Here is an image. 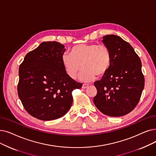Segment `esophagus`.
<instances>
[{"mask_svg": "<svg viewBox=\"0 0 156 156\" xmlns=\"http://www.w3.org/2000/svg\"><path fill=\"white\" fill-rule=\"evenodd\" d=\"M88 87H89V85L88 84H83V85H82V89H87Z\"/></svg>", "mask_w": 156, "mask_h": 156, "instance_id": "obj_1", "label": "esophagus"}]
</instances>
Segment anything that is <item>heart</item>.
Returning <instances> with one entry per match:
<instances>
[{
    "mask_svg": "<svg viewBox=\"0 0 156 156\" xmlns=\"http://www.w3.org/2000/svg\"><path fill=\"white\" fill-rule=\"evenodd\" d=\"M112 53L108 46L97 43L80 44L73 46L71 53H64L62 62L64 70L71 78L76 79L80 74L83 82H90L96 78L103 76L112 65Z\"/></svg>",
    "mask_w": 156,
    "mask_h": 156,
    "instance_id": "heart-1",
    "label": "heart"
}]
</instances>
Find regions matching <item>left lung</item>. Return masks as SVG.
<instances>
[{
	"label": "left lung",
	"mask_w": 156,
	"mask_h": 156,
	"mask_svg": "<svg viewBox=\"0 0 156 156\" xmlns=\"http://www.w3.org/2000/svg\"><path fill=\"white\" fill-rule=\"evenodd\" d=\"M103 43L112 53V65L106 75L94 82L98 93L94 103L103 114L121 117L138 105L145 85L141 62L131 44L120 37H103Z\"/></svg>",
	"instance_id": "1"
}]
</instances>
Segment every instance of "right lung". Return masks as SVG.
I'll list each match as a JSON object with an SVG mask.
<instances>
[{
    "instance_id": "add662e5",
    "label": "right lung",
    "mask_w": 156,
    "mask_h": 156,
    "mask_svg": "<svg viewBox=\"0 0 156 156\" xmlns=\"http://www.w3.org/2000/svg\"><path fill=\"white\" fill-rule=\"evenodd\" d=\"M64 46L41 43L25 55L19 67L18 94L25 110L42 120L64 116L72 105L73 90L82 83L71 78L62 62Z\"/></svg>"
}]
</instances>
